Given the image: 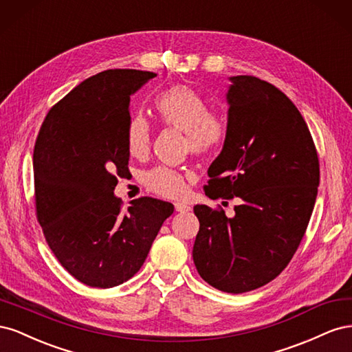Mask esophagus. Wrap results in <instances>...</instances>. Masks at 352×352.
<instances>
[{"mask_svg": "<svg viewBox=\"0 0 352 352\" xmlns=\"http://www.w3.org/2000/svg\"><path fill=\"white\" fill-rule=\"evenodd\" d=\"M175 210L177 212H186V211H190V207L186 206V204H182V202H176L175 204Z\"/></svg>", "mask_w": 352, "mask_h": 352, "instance_id": "1", "label": "esophagus"}]
</instances>
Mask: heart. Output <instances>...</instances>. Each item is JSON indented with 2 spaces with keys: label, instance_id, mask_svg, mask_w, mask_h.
Segmentation results:
<instances>
[{
  "label": "heart",
  "instance_id": "b5f03b06",
  "mask_svg": "<svg viewBox=\"0 0 352 352\" xmlns=\"http://www.w3.org/2000/svg\"><path fill=\"white\" fill-rule=\"evenodd\" d=\"M158 119L168 127L186 133V146L195 155L206 157L217 151L226 140L228 127L220 116L208 111L207 101L188 85H173L160 92L155 101ZM151 126L144 116H132L126 126V148L133 158L150 153ZM144 185L164 198H179L185 194L184 175L172 167L160 166L144 175Z\"/></svg>",
  "mask_w": 352,
  "mask_h": 352
}]
</instances>
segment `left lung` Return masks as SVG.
<instances>
[{
  "label": "left lung",
  "mask_w": 352,
  "mask_h": 352,
  "mask_svg": "<svg viewBox=\"0 0 352 352\" xmlns=\"http://www.w3.org/2000/svg\"><path fill=\"white\" fill-rule=\"evenodd\" d=\"M228 133L208 167L206 195L241 198L235 216L195 206L192 257L208 285L243 294L272 282L291 261L310 221L320 168L294 102L254 76L229 78Z\"/></svg>",
  "instance_id": "obj_1"
}]
</instances>
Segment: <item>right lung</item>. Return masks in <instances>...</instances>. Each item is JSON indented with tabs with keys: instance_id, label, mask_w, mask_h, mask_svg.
Wrapping results in <instances>:
<instances>
[{
	"instance_id": "1",
	"label": "right lung",
	"mask_w": 352,
	"mask_h": 352,
	"mask_svg": "<svg viewBox=\"0 0 352 352\" xmlns=\"http://www.w3.org/2000/svg\"><path fill=\"white\" fill-rule=\"evenodd\" d=\"M153 72L104 70L52 107L34 150L36 217L48 247L74 279L113 287L142 267L173 204L150 197L122 211L117 177L129 173V104Z\"/></svg>"
}]
</instances>
